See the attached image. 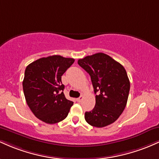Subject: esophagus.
<instances>
[{"label": "esophagus", "instance_id": "esophagus-1", "mask_svg": "<svg viewBox=\"0 0 159 159\" xmlns=\"http://www.w3.org/2000/svg\"><path fill=\"white\" fill-rule=\"evenodd\" d=\"M83 96H80V98H76V101H77V102H81V101H83Z\"/></svg>", "mask_w": 159, "mask_h": 159}]
</instances>
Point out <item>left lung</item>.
Masks as SVG:
<instances>
[{
  "mask_svg": "<svg viewBox=\"0 0 159 159\" xmlns=\"http://www.w3.org/2000/svg\"><path fill=\"white\" fill-rule=\"evenodd\" d=\"M78 65L90 75L95 106L85 112L90 125L103 128L117 120L124 111L130 90V81L124 67L102 52L78 60Z\"/></svg>",
  "mask_w": 159,
  "mask_h": 159,
  "instance_id": "8db88e82",
  "label": "left lung"
}]
</instances>
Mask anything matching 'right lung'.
<instances>
[{
  "instance_id": "add662e5",
  "label": "right lung",
  "mask_w": 159,
  "mask_h": 159,
  "mask_svg": "<svg viewBox=\"0 0 159 159\" xmlns=\"http://www.w3.org/2000/svg\"><path fill=\"white\" fill-rule=\"evenodd\" d=\"M74 62V58L52 56L27 66L22 83L25 98L32 113L43 122L56 124L68 115L74 102L63 93L61 76Z\"/></svg>"
}]
</instances>
